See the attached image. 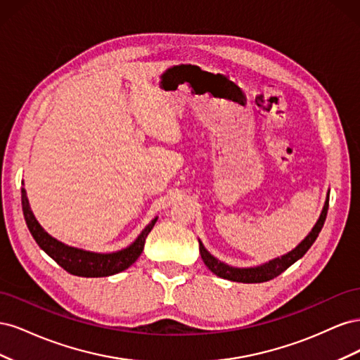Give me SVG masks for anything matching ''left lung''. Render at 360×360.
Returning a JSON list of instances; mask_svg holds the SVG:
<instances>
[{
	"label": "left lung",
	"mask_w": 360,
	"mask_h": 360,
	"mask_svg": "<svg viewBox=\"0 0 360 360\" xmlns=\"http://www.w3.org/2000/svg\"><path fill=\"white\" fill-rule=\"evenodd\" d=\"M328 209H329V197L328 201H326L323 212L320 214L319 222L315 224V226L312 228V231L309 233V236L304 238V240L296 248L292 249L291 252H288L287 255L281 257V258H275L269 261L267 264L258 266V267H250V269H236V267H230L221 261H217L214 257H212L209 252H207L205 248L202 246V243L200 242V254L201 258L204 261V264L209 267L210 271L216 276L228 279V281H234V282H243V284H258V282H266L274 279L276 276H279L282 271H285L291 264L296 263L299 258H302L304 254L308 252V249L312 246V243L315 242V238L319 237L321 228L324 225L326 216H328Z\"/></svg>",
	"instance_id": "left-lung-1"
}]
</instances>
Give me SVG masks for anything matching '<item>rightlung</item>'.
<instances>
[{"instance_id": "right-lung-1", "label": "right lung", "mask_w": 360, "mask_h": 360, "mask_svg": "<svg viewBox=\"0 0 360 360\" xmlns=\"http://www.w3.org/2000/svg\"><path fill=\"white\" fill-rule=\"evenodd\" d=\"M20 200H22V212H24L27 226L31 236L34 237L37 245L45 250V252L56 261L58 266H61L64 270L69 271L70 275H75V276L102 278V276H111L118 274V271L126 270L127 267H130L135 263L138 257L141 255V252H143L146 237L148 236L151 228H153L156 224V219L151 221V224L146 226V230L139 234L136 240L123 250H118V252H114V254H94V252H86V250H82V249H76L68 245H63L61 242L51 237L39 225L34 214H32L25 189H22V192H20Z\"/></svg>"}]
</instances>
